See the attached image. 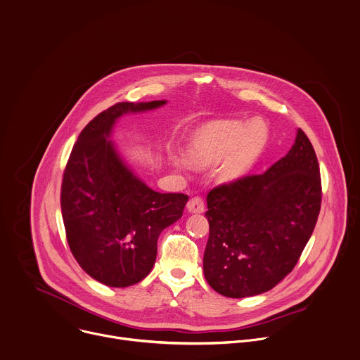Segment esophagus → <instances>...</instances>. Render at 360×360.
<instances>
[{
    "label": "esophagus",
    "mask_w": 360,
    "mask_h": 360,
    "mask_svg": "<svg viewBox=\"0 0 360 360\" xmlns=\"http://www.w3.org/2000/svg\"><path fill=\"white\" fill-rule=\"evenodd\" d=\"M188 210L191 213H202L205 210V203H203V199L200 196H195L192 198L188 205H186Z\"/></svg>",
    "instance_id": "1"
}]
</instances>
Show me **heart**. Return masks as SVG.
Returning a JSON list of instances; mask_svg holds the SVG:
<instances>
[{"instance_id": "heart-1", "label": "heart", "mask_w": 360, "mask_h": 360, "mask_svg": "<svg viewBox=\"0 0 360 360\" xmlns=\"http://www.w3.org/2000/svg\"><path fill=\"white\" fill-rule=\"evenodd\" d=\"M267 140L269 129L260 120L248 127L242 122H217L198 131L189 155L198 164H212L227 155L219 172L223 179L233 181L255 165Z\"/></svg>"}]
</instances>
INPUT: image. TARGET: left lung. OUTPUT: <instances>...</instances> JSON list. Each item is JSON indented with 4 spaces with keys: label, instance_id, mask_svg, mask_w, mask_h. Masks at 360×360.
<instances>
[{
    "label": "left lung",
    "instance_id": "obj_1",
    "mask_svg": "<svg viewBox=\"0 0 360 360\" xmlns=\"http://www.w3.org/2000/svg\"><path fill=\"white\" fill-rule=\"evenodd\" d=\"M207 284L229 298L263 294L292 271L318 220L321 174L314 147L298 129L285 157L207 193Z\"/></svg>",
    "mask_w": 360,
    "mask_h": 360
}]
</instances>
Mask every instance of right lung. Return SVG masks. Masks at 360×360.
<instances>
[{
	"label": "right lung",
	"mask_w": 360,
	"mask_h": 360,
	"mask_svg": "<svg viewBox=\"0 0 360 360\" xmlns=\"http://www.w3.org/2000/svg\"><path fill=\"white\" fill-rule=\"evenodd\" d=\"M165 103L123 101L101 111L79 134L63 172L60 207L70 252L108 287H129L150 274L158 236L181 219L189 199L148 188L108 140L118 117Z\"/></svg>",
	"instance_id": "obj_1"
}]
</instances>
